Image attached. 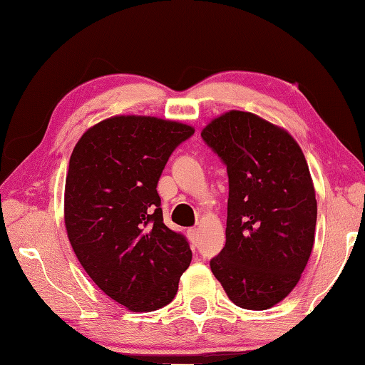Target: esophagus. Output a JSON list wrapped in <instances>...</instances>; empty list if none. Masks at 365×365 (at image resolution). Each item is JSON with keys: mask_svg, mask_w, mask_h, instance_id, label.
<instances>
[{"mask_svg": "<svg viewBox=\"0 0 365 365\" xmlns=\"http://www.w3.org/2000/svg\"><path fill=\"white\" fill-rule=\"evenodd\" d=\"M187 235H188V240H190L191 246H197V242H199V230H197V229H190V230L187 232Z\"/></svg>", "mask_w": 365, "mask_h": 365, "instance_id": "obj_1", "label": "esophagus"}]
</instances>
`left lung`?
<instances>
[{"label": "left lung", "mask_w": 365, "mask_h": 365, "mask_svg": "<svg viewBox=\"0 0 365 365\" xmlns=\"http://www.w3.org/2000/svg\"><path fill=\"white\" fill-rule=\"evenodd\" d=\"M200 136L226 163V245L210 260L234 304L265 311L297 287L311 257L317 199L299 144L257 114L230 110Z\"/></svg>", "instance_id": "left-lung-1"}]
</instances>
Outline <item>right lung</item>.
<instances>
[{
	"instance_id": "right-lung-1",
	"label": "right lung",
	"mask_w": 365,
	"mask_h": 365,
	"mask_svg": "<svg viewBox=\"0 0 365 365\" xmlns=\"http://www.w3.org/2000/svg\"><path fill=\"white\" fill-rule=\"evenodd\" d=\"M195 128L153 115H113L84 131L68 161L64 222L76 259L131 312L174 299L190 267L183 235L163 222L157 185Z\"/></svg>"
}]
</instances>
